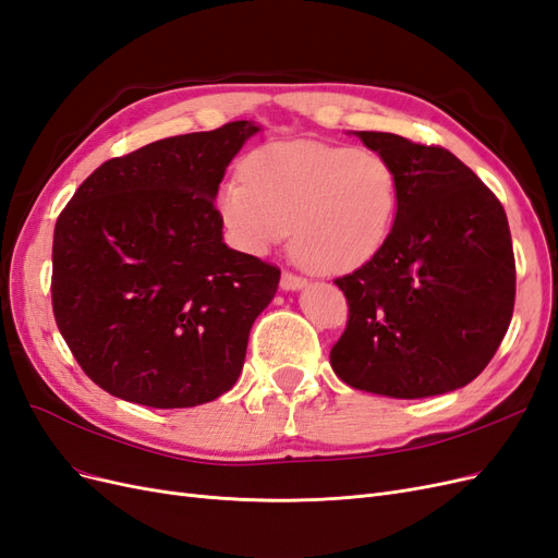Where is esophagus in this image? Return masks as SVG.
<instances>
[{
    "label": "esophagus",
    "instance_id": "esophagus-1",
    "mask_svg": "<svg viewBox=\"0 0 558 558\" xmlns=\"http://www.w3.org/2000/svg\"><path fill=\"white\" fill-rule=\"evenodd\" d=\"M302 286H307L305 277L289 272V269H286V272L281 275V289L283 291H298V289H302Z\"/></svg>",
    "mask_w": 558,
    "mask_h": 558
}]
</instances>
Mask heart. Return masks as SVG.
I'll return each instance as SVG.
<instances>
[{"label": "heart", "instance_id": "obj_1", "mask_svg": "<svg viewBox=\"0 0 558 558\" xmlns=\"http://www.w3.org/2000/svg\"><path fill=\"white\" fill-rule=\"evenodd\" d=\"M232 240L267 251L293 228L295 258L316 275H347L373 260L391 234L398 174L377 150L275 142L244 158L218 191Z\"/></svg>", "mask_w": 558, "mask_h": 558}]
</instances>
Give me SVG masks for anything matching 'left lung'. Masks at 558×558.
Returning <instances> with one entry per match:
<instances>
[{
  "mask_svg": "<svg viewBox=\"0 0 558 558\" xmlns=\"http://www.w3.org/2000/svg\"><path fill=\"white\" fill-rule=\"evenodd\" d=\"M398 174V211L373 260L337 277L349 320L330 349L344 384L391 398L449 393L494 359L517 267L500 199L442 146L359 132Z\"/></svg>",
  "mask_w": 558,
  "mask_h": 558,
  "instance_id": "obj_1",
  "label": "left lung"
}]
</instances>
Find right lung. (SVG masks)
Here are the masks:
<instances>
[{
  "instance_id": "right-lung-1",
  "label": "right lung",
  "mask_w": 558,
  "mask_h": 558,
  "mask_svg": "<svg viewBox=\"0 0 558 558\" xmlns=\"http://www.w3.org/2000/svg\"><path fill=\"white\" fill-rule=\"evenodd\" d=\"M258 128L191 132L111 158L53 234L56 324L99 388L146 408H195L238 381L281 269L223 244L218 183Z\"/></svg>"
}]
</instances>
